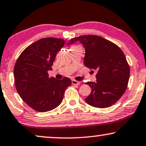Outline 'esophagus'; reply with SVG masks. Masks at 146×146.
<instances>
[{
  "instance_id": "esophagus-1",
  "label": "esophagus",
  "mask_w": 146,
  "mask_h": 146,
  "mask_svg": "<svg viewBox=\"0 0 146 146\" xmlns=\"http://www.w3.org/2000/svg\"><path fill=\"white\" fill-rule=\"evenodd\" d=\"M72 84L73 85H79L81 84V82L80 81H76V80H72Z\"/></svg>"
}]
</instances>
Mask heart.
I'll use <instances>...</instances> for the list:
<instances>
[{
	"label": "heart",
	"mask_w": 146,
	"mask_h": 146,
	"mask_svg": "<svg viewBox=\"0 0 146 146\" xmlns=\"http://www.w3.org/2000/svg\"><path fill=\"white\" fill-rule=\"evenodd\" d=\"M77 47H81L79 45H74V46H72L71 49H73V48H77Z\"/></svg>",
	"instance_id": "b5f03b06"
}]
</instances>
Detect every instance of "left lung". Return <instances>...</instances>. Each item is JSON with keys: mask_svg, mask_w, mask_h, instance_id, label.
<instances>
[{"mask_svg": "<svg viewBox=\"0 0 146 146\" xmlns=\"http://www.w3.org/2000/svg\"><path fill=\"white\" fill-rule=\"evenodd\" d=\"M81 42L85 49L84 65L98 71L96 82H87L91 88L85 99L90 106L106 108L115 104L127 89L129 66L119 46L97 35H82L71 38L68 45Z\"/></svg>", "mask_w": 146, "mask_h": 146, "instance_id": "obj_1", "label": "left lung"}]
</instances>
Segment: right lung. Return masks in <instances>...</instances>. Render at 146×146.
<instances>
[{"instance_id": "right-lung-1", "label": "right lung", "mask_w": 146, "mask_h": 146, "mask_svg": "<svg viewBox=\"0 0 146 146\" xmlns=\"http://www.w3.org/2000/svg\"><path fill=\"white\" fill-rule=\"evenodd\" d=\"M64 44L61 38H41L25 48L15 63L17 92L29 107L38 112L48 111L59 106L65 89L71 85L68 77L59 80L48 74Z\"/></svg>"}]
</instances>
